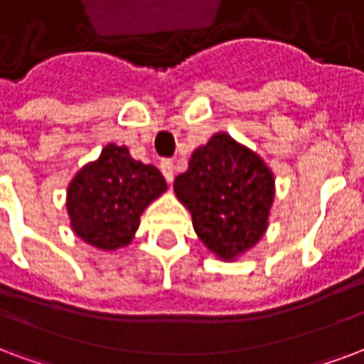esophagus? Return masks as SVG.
I'll list each match as a JSON object with an SVG mask.
<instances>
[{
    "mask_svg": "<svg viewBox=\"0 0 364 364\" xmlns=\"http://www.w3.org/2000/svg\"><path fill=\"white\" fill-rule=\"evenodd\" d=\"M161 171L165 174L166 182H172V178H174V163L171 159L161 161Z\"/></svg>",
    "mask_w": 364,
    "mask_h": 364,
    "instance_id": "1",
    "label": "esophagus"
}]
</instances>
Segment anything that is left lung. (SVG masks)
Masks as SVG:
<instances>
[{"instance_id":"8db88e82","label":"left lung","mask_w":364,"mask_h":364,"mask_svg":"<svg viewBox=\"0 0 364 364\" xmlns=\"http://www.w3.org/2000/svg\"><path fill=\"white\" fill-rule=\"evenodd\" d=\"M174 192L192 213L199 240L218 257L234 259L267 230L274 178L255 153L228 134H215L193 151Z\"/></svg>"}]
</instances>
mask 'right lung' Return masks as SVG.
<instances>
[{"instance_id": "1", "label": "right lung", "mask_w": 364, "mask_h": 364, "mask_svg": "<svg viewBox=\"0 0 364 364\" xmlns=\"http://www.w3.org/2000/svg\"><path fill=\"white\" fill-rule=\"evenodd\" d=\"M165 190L159 168L132 159L124 146L109 144L68 186L73 230L100 250L124 247L138 230L144 209Z\"/></svg>"}]
</instances>
